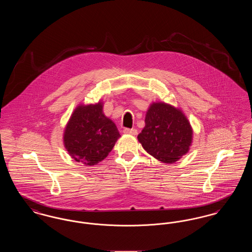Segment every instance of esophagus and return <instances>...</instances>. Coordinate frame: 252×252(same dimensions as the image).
<instances>
[{
  "instance_id": "34e87169",
  "label": "esophagus",
  "mask_w": 252,
  "mask_h": 252,
  "mask_svg": "<svg viewBox=\"0 0 252 252\" xmlns=\"http://www.w3.org/2000/svg\"><path fill=\"white\" fill-rule=\"evenodd\" d=\"M124 133L125 134H127V135H133V136H135V135H137V133H138V131H137V129H135V128H125L124 129Z\"/></svg>"
}]
</instances>
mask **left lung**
<instances>
[{
  "mask_svg": "<svg viewBox=\"0 0 252 252\" xmlns=\"http://www.w3.org/2000/svg\"><path fill=\"white\" fill-rule=\"evenodd\" d=\"M144 123L137 138L149 155L171 164L189 152L193 131L181 108L153 102L146 110Z\"/></svg>",
  "mask_w": 252,
  "mask_h": 252,
  "instance_id": "8db88e82",
  "label": "left lung"
}]
</instances>
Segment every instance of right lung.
Returning a JSON list of instances; mask_svg holds the SVG:
<instances>
[{
    "mask_svg": "<svg viewBox=\"0 0 252 252\" xmlns=\"http://www.w3.org/2000/svg\"><path fill=\"white\" fill-rule=\"evenodd\" d=\"M102 100L79 104L63 132V144L69 155L85 165H96L108 157L121 137L114 122L103 112Z\"/></svg>",
    "mask_w": 252,
    "mask_h": 252,
    "instance_id": "1",
    "label": "right lung"
}]
</instances>
